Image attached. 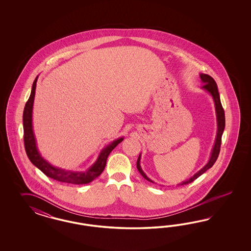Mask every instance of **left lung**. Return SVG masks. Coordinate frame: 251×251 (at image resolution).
<instances>
[{"label": "left lung", "instance_id": "obj_1", "mask_svg": "<svg viewBox=\"0 0 251 251\" xmlns=\"http://www.w3.org/2000/svg\"><path fill=\"white\" fill-rule=\"evenodd\" d=\"M201 79L202 81V83L204 84L202 85V88H204L205 90L211 93V95L213 96V99H214V103H215V108H216V114H217V122H218V131H217V136H216V141H215V145L213 147V152H212V156L211 159L209 161V163L206 165L205 167L201 168L198 173L193 176L192 177H190L189 180L184 181L181 185H186L189 183L193 182L196 178H198L201 175H202L205 171H207L209 168L213 167L214 163L216 162V160L218 158L219 152H220L221 143H222V135L225 129V126H226V118H225V110L223 108V106L221 104L220 95L218 92V87L217 84L215 83L214 79L212 76L208 75H201ZM137 169L138 171L141 173V175L145 177V179H147L148 181L152 182L151 179H149L145 173L143 172L142 168L140 167V157L138 158L137 161Z\"/></svg>", "mask_w": 251, "mask_h": 251}]
</instances>
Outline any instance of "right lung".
Masks as SVG:
<instances>
[{
    "label": "right lung",
    "mask_w": 251,
    "mask_h": 251,
    "mask_svg": "<svg viewBox=\"0 0 251 251\" xmlns=\"http://www.w3.org/2000/svg\"><path fill=\"white\" fill-rule=\"evenodd\" d=\"M37 79L38 78H36L33 83L30 97L26 101L24 108V145H25V149L28 158L33 165H35L38 169H40L47 176L52 178L54 180H57L60 182L71 183L75 185H84V184L91 182L103 172V170L106 167V159L108 154L117 145L122 143L123 138L116 140L111 145H108L106 148H105L100 153L99 159L95 163V165L91 168H89L86 172L65 171L63 169L56 168L52 167L51 165H50L39 154L37 145H36V140L33 133V129H32V108H33V102L35 98Z\"/></svg>",
    "instance_id": "add662e5"
}]
</instances>
